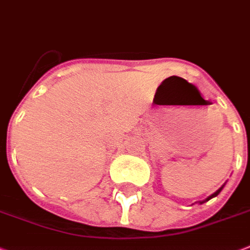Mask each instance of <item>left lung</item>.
I'll return each mask as SVG.
<instances>
[{
    "label": "left lung",
    "mask_w": 250,
    "mask_h": 250,
    "mask_svg": "<svg viewBox=\"0 0 250 250\" xmlns=\"http://www.w3.org/2000/svg\"><path fill=\"white\" fill-rule=\"evenodd\" d=\"M224 186H225V185H222V186H221V188H218V190H217L216 192H213L212 195H210V196H208V198H207L206 200H202V202H200V204H203V203L208 202V200H210V199H212V198H214V196H217V195H218V194H220V192L222 191V188H224Z\"/></svg>",
    "instance_id": "1"
}]
</instances>
